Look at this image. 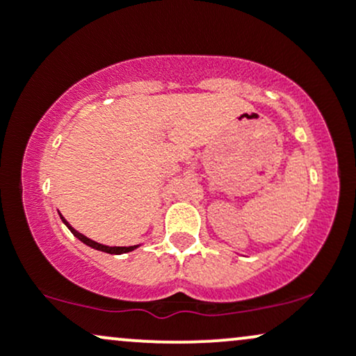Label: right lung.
Listing matches in <instances>:
<instances>
[{
	"label": "right lung",
	"mask_w": 356,
	"mask_h": 356,
	"mask_svg": "<svg viewBox=\"0 0 356 356\" xmlns=\"http://www.w3.org/2000/svg\"><path fill=\"white\" fill-rule=\"evenodd\" d=\"M60 218H61V220H63L65 226H67L68 229L72 231V234L75 236L76 239H80L81 243L87 244V246H90V248L97 249V251L108 252V254H124V252H130V251H134V249H137V248H138V244H137V246H105V244H100V243H97V241L88 239L87 236H83V234H81V232H79L76 229H73V227L70 226V224H68V220L65 219L63 216H61V214H60Z\"/></svg>",
	"instance_id": "1"
}]
</instances>
